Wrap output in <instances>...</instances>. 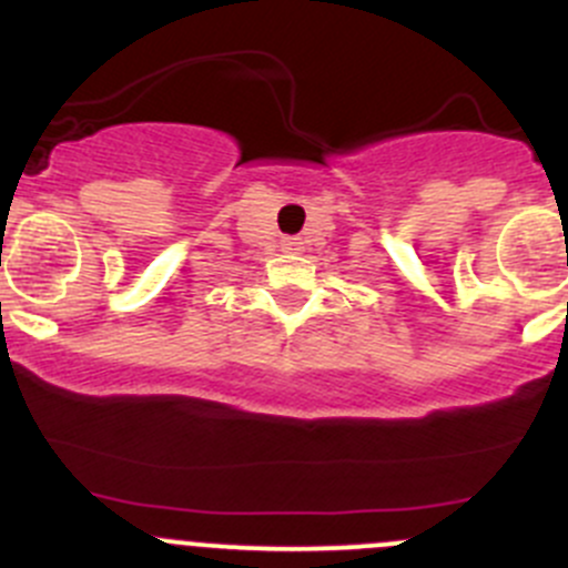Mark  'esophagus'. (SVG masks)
Here are the masks:
<instances>
[{"instance_id": "1", "label": "esophagus", "mask_w": 568, "mask_h": 568, "mask_svg": "<svg viewBox=\"0 0 568 568\" xmlns=\"http://www.w3.org/2000/svg\"><path fill=\"white\" fill-rule=\"evenodd\" d=\"M283 252H302L300 239H283Z\"/></svg>"}]
</instances>
